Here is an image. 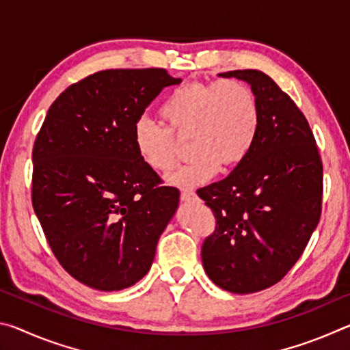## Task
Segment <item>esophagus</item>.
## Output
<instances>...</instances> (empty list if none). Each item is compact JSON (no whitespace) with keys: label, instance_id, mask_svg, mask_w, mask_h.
<instances>
[{"label":"esophagus","instance_id":"34e87169","mask_svg":"<svg viewBox=\"0 0 350 350\" xmlns=\"http://www.w3.org/2000/svg\"><path fill=\"white\" fill-rule=\"evenodd\" d=\"M180 199L183 200V202H191V200H196L198 196L194 191H188V189H185V191L180 193Z\"/></svg>","mask_w":350,"mask_h":350}]
</instances>
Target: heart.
<instances>
[{
    "mask_svg": "<svg viewBox=\"0 0 350 350\" xmlns=\"http://www.w3.org/2000/svg\"><path fill=\"white\" fill-rule=\"evenodd\" d=\"M159 114L167 128L140 118L133 144L146 168L167 174L179 161L176 140H191L189 156L194 159L167 179L179 188L204 185L219 168L238 167L252 152L260 129L258 98L239 80L187 83L168 94Z\"/></svg>",
    "mask_w": 350,
    "mask_h": 350,
    "instance_id": "obj_1",
    "label": "heart"
}]
</instances>
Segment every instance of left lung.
Wrapping results in <instances>:
<instances>
[{
    "label": "left lung",
    "mask_w": 350,
    "mask_h": 350,
    "mask_svg": "<svg viewBox=\"0 0 350 350\" xmlns=\"http://www.w3.org/2000/svg\"><path fill=\"white\" fill-rule=\"evenodd\" d=\"M219 77L250 85L260 129L244 162L198 189L216 217L202 264L217 287L245 295L281 281L303 254L321 216L323 163L304 114L269 75L244 69Z\"/></svg>",
    "instance_id": "8db88e82"
}]
</instances>
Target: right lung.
Listing matches in <instances>:
<instances>
[{
	"mask_svg": "<svg viewBox=\"0 0 350 350\" xmlns=\"http://www.w3.org/2000/svg\"><path fill=\"white\" fill-rule=\"evenodd\" d=\"M180 81L159 68L100 70L47 111L32 151V205L58 262L88 287L123 290L151 269L180 193L142 163L133 129Z\"/></svg>",
	"mask_w": 350,
	"mask_h": 350,
	"instance_id": "obj_1",
	"label": "right lung"
}]
</instances>
